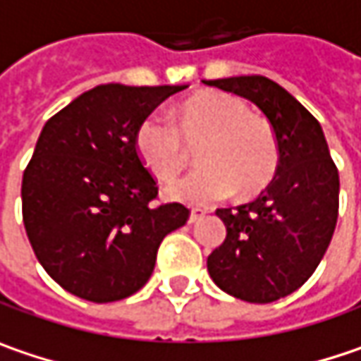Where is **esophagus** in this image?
Returning a JSON list of instances; mask_svg holds the SVG:
<instances>
[{"label": "esophagus", "mask_w": 361, "mask_h": 361, "mask_svg": "<svg viewBox=\"0 0 361 361\" xmlns=\"http://www.w3.org/2000/svg\"><path fill=\"white\" fill-rule=\"evenodd\" d=\"M205 218V212L203 209H193L191 214H189V224H195V221H199V219Z\"/></svg>", "instance_id": "obj_1"}]
</instances>
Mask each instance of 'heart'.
Returning a JSON list of instances; mask_svg holds the SVG:
<instances>
[{
  "instance_id": "1",
  "label": "heart",
  "mask_w": 361,
  "mask_h": 361,
  "mask_svg": "<svg viewBox=\"0 0 361 361\" xmlns=\"http://www.w3.org/2000/svg\"><path fill=\"white\" fill-rule=\"evenodd\" d=\"M176 125L160 113H149L135 129V152L156 178H172L187 162L185 142L201 143L193 172L168 183L170 201L207 207L236 191H263L277 172L279 149L271 125L248 113L240 98L224 92H199L176 109Z\"/></svg>"
}]
</instances>
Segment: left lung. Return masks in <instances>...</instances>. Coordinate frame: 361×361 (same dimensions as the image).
Returning a JSON list of instances; mask_svg holds the SVG:
<instances>
[{"label":"left lung","mask_w":361,"mask_h":361,"mask_svg":"<svg viewBox=\"0 0 361 361\" xmlns=\"http://www.w3.org/2000/svg\"><path fill=\"white\" fill-rule=\"evenodd\" d=\"M250 100L273 127L279 164L255 201L218 209L226 240L207 257L219 290L267 304L290 296L319 267L339 212V172L321 123L279 84L263 75L203 80Z\"/></svg>","instance_id":"1"}]
</instances>
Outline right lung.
<instances>
[{
  "instance_id": "right-lung-1",
  "label": "right lung",
  "mask_w": 361,
  "mask_h": 361,
  "mask_svg": "<svg viewBox=\"0 0 361 361\" xmlns=\"http://www.w3.org/2000/svg\"><path fill=\"white\" fill-rule=\"evenodd\" d=\"M185 88L100 84L44 123L22 216L42 269L69 294L98 304L135 294L164 236L185 226V205L152 203L158 187L133 143L143 118Z\"/></svg>"
}]
</instances>
